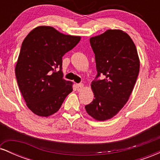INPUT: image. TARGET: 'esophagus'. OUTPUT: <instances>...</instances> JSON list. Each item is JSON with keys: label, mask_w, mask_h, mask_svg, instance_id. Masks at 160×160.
Wrapping results in <instances>:
<instances>
[{"label": "esophagus", "mask_w": 160, "mask_h": 160, "mask_svg": "<svg viewBox=\"0 0 160 160\" xmlns=\"http://www.w3.org/2000/svg\"><path fill=\"white\" fill-rule=\"evenodd\" d=\"M76 88H77V89H78V91L82 90V88H83V84H82V83H78V84H77V85H76Z\"/></svg>", "instance_id": "obj_1"}]
</instances>
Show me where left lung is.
Listing matches in <instances>:
<instances>
[{"instance_id": "left-lung-1", "label": "left lung", "mask_w": 160, "mask_h": 160, "mask_svg": "<svg viewBox=\"0 0 160 160\" xmlns=\"http://www.w3.org/2000/svg\"><path fill=\"white\" fill-rule=\"evenodd\" d=\"M89 41L95 53L97 75L91 84L95 98L85 108L92 117L104 121L114 117L128 102L140 62L135 43L122 31L108 30Z\"/></svg>"}]
</instances>
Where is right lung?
<instances>
[{
	"mask_svg": "<svg viewBox=\"0 0 160 160\" xmlns=\"http://www.w3.org/2000/svg\"><path fill=\"white\" fill-rule=\"evenodd\" d=\"M80 40V37L63 34L50 26L35 28L23 40L16 77L28 108L34 113L53 114L72 92V82L63 79L62 57Z\"/></svg>",
	"mask_w": 160,
	"mask_h": 160,
	"instance_id": "obj_1",
	"label": "right lung"
}]
</instances>
